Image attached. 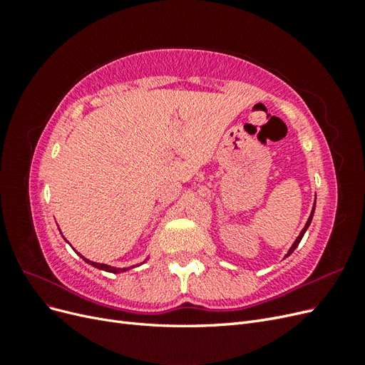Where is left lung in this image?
<instances>
[{
	"label": "left lung",
	"instance_id": "obj_1",
	"mask_svg": "<svg viewBox=\"0 0 365 365\" xmlns=\"http://www.w3.org/2000/svg\"><path fill=\"white\" fill-rule=\"evenodd\" d=\"M314 212H315V202H314V207H312V212H311V216H309V219H307V222H306V225H304V228L302 230V233L298 235V237L295 239V242L292 244V247L289 248V251H288V254H286V257L289 256V254H292L294 252V250L298 247V244H300L302 242V239H303V236H304V233H306V230L309 228V225H311V222H312V217H314Z\"/></svg>",
	"mask_w": 365,
	"mask_h": 365
}]
</instances>
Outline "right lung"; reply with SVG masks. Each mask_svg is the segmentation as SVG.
<instances>
[{
	"label": "right lung",
	"instance_id": "right-lung-1",
	"mask_svg": "<svg viewBox=\"0 0 365 365\" xmlns=\"http://www.w3.org/2000/svg\"><path fill=\"white\" fill-rule=\"evenodd\" d=\"M67 240V239H65ZM79 254V252H77ZM81 256V254H79ZM86 263H90L91 267H94V268H98V269H103V271H108V272H113V274H117V272H125V271H128V269H130V268H134V267H130V268H114V267H109V264H105V263H96V262H91V260H88V259H85L83 256H81ZM137 267V264H135Z\"/></svg>",
	"mask_w": 365,
	"mask_h": 365
}]
</instances>
